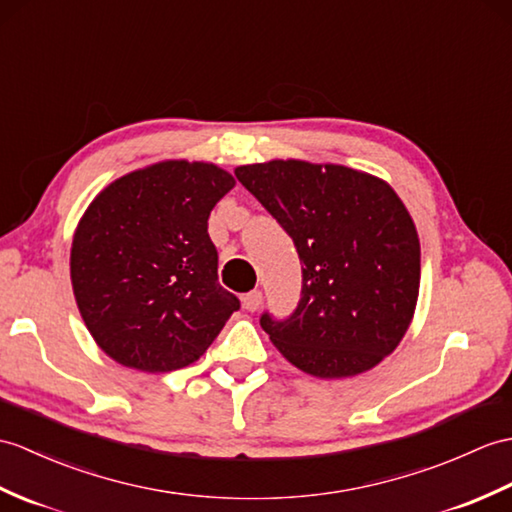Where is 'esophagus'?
Wrapping results in <instances>:
<instances>
[{"label": "esophagus", "mask_w": 512, "mask_h": 512, "mask_svg": "<svg viewBox=\"0 0 512 512\" xmlns=\"http://www.w3.org/2000/svg\"><path fill=\"white\" fill-rule=\"evenodd\" d=\"M261 299H264V296H261V292H259V290H253V292L244 294V296H242V305H244V310H248V312H255V310H259Z\"/></svg>", "instance_id": "esophagus-1"}]
</instances>
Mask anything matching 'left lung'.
Listing matches in <instances>:
<instances>
[{
    "mask_svg": "<svg viewBox=\"0 0 512 512\" xmlns=\"http://www.w3.org/2000/svg\"><path fill=\"white\" fill-rule=\"evenodd\" d=\"M235 176L301 259L294 312L259 316L283 358L316 377H351L395 351L417 305L421 248L390 185L292 159L242 165Z\"/></svg>",
    "mask_w": 512,
    "mask_h": 512,
    "instance_id": "1",
    "label": "left lung"
}]
</instances>
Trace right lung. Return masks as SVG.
<instances>
[{
    "label": "right lung",
    "instance_id": "obj_1",
    "mask_svg": "<svg viewBox=\"0 0 512 512\" xmlns=\"http://www.w3.org/2000/svg\"><path fill=\"white\" fill-rule=\"evenodd\" d=\"M233 185L211 163L165 161L117 178L91 202L71 244V283L87 329L115 362L176 371L240 310L218 283L207 233Z\"/></svg>",
    "mask_w": 512,
    "mask_h": 512
}]
</instances>
